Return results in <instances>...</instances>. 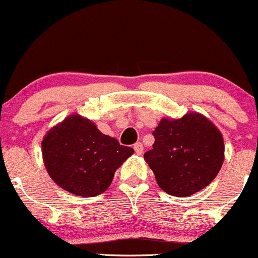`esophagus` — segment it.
I'll list each match as a JSON object with an SVG mask.
<instances>
[{
  "label": "esophagus",
  "instance_id": "obj_1",
  "mask_svg": "<svg viewBox=\"0 0 258 258\" xmlns=\"http://www.w3.org/2000/svg\"><path fill=\"white\" fill-rule=\"evenodd\" d=\"M134 149H135V152L137 153L138 155H141V154H142V153H143V144L140 143V142L136 143L135 146H134Z\"/></svg>",
  "mask_w": 258,
  "mask_h": 258
}]
</instances>
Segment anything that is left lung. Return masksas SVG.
Wrapping results in <instances>:
<instances>
[{
	"label": "left lung",
	"mask_w": 258,
	"mask_h": 258,
	"mask_svg": "<svg viewBox=\"0 0 258 258\" xmlns=\"http://www.w3.org/2000/svg\"><path fill=\"white\" fill-rule=\"evenodd\" d=\"M155 142L144 160L159 187L187 197L208 186L224 161V141L218 127L200 112L161 118L153 131Z\"/></svg>",
	"instance_id": "left-lung-1"
}]
</instances>
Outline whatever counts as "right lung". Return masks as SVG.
<instances>
[{
    "label": "right lung",
    "mask_w": 258,
    "mask_h": 258,
    "mask_svg": "<svg viewBox=\"0 0 258 258\" xmlns=\"http://www.w3.org/2000/svg\"><path fill=\"white\" fill-rule=\"evenodd\" d=\"M41 151L47 174L56 185L81 197L106 191L115 171L135 152L78 114L50 128L42 138Z\"/></svg>",
    "instance_id": "1"
}]
</instances>
